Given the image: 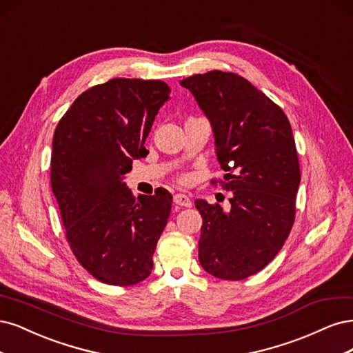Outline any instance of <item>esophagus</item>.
<instances>
[{
  "label": "esophagus",
  "mask_w": 353,
  "mask_h": 353,
  "mask_svg": "<svg viewBox=\"0 0 353 353\" xmlns=\"http://www.w3.org/2000/svg\"><path fill=\"white\" fill-rule=\"evenodd\" d=\"M174 203L176 205H180V207H192V201L188 195H185V193H176L174 195Z\"/></svg>",
  "instance_id": "1"
}]
</instances>
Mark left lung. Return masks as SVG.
<instances>
[{"mask_svg":"<svg viewBox=\"0 0 353 353\" xmlns=\"http://www.w3.org/2000/svg\"><path fill=\"white\" fill-rule=\"evenodd\" d=\"M211 123L230 208L196 199L199 263L211 276L243 280L279 254L294 221L301 183L296 145L283 110L245 77L212 70L180 81Z\"/></svg>","mask_w":353,"mask_h":353,"instance_id":"left-lung-1","label":"left lung"}]
</instances>
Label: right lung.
Masks as SVG:
<instances>
[{
  "mask_svg": "<svg viewBox=\"0 0 353 353\" xmlns=\"http://www.w3.org/2000/svg\"><path fill=\"white\" fill-rule=\"evenodd\" d=\"M161 81L117 77L79 95L54 132L51 188L74 256L95 279L132 286L154 267L152 255L173 196L134 198L123 177L170 99Z\"/></svg>",
  "mask_w": 353,
  "mask_h": 353,
  "instance_id": "right-lung-1",
  "label": "right lung"
}]
</instances>
